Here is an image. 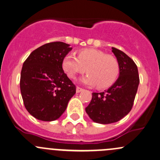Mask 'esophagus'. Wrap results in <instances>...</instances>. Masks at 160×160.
<instances>
[{
  "label": "esophagus",
  "mask_w": 160,
  "mask_h": 160,
  "mask_svg": "<svg viewBox=\"0 0 160 160\" xmlns=\"http://www.w3.org/2000/svg\"><path fill=\"white\" fill-rule=\"evenodd\" d=\"M83 88H80V87H77V89H76V91H77V93H80V92L83 91Z\"/></svg>",
  "instance_id": "1"
}]
</instances>
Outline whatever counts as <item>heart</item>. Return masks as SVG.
I'll use <instances>...</instances> for the list:
<instances>
[{"label": "heart", "mask_w": 160, "mask_h": 160, "mask_svg": "<svg viewBox=\"0 0 160 160\" xmlns=\"http://www.w3.org/2000/svg\"><path fill=\"white\" fill-rule=\"evenodd\" d=\"M62 67L70 78L86 71L88 74L80 79L83 84L100 89L107 88L113 84L120 74V64L117 59L103 51L93 48L83 49L76 58L67 54L62 61Z\"/></svg>", "instance_id": "heart-1"}]
</instances>
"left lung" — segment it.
I'll return each instance as SVG.
<instances>
[{
	"instance_id": "left-lung-1",
	"label": "left lung",
	"mask_w": 160,
	"mask_h": 160,
	"mask_svg": "<svg viewBox=\"0 0 160 160\" xmlns=\"http://www.w3.org/2000/svg\"><path fill=\"white\" fill-rule=\"evenodd\" d=\"M112 52L120 64V75L108 90L92 93L86 112L93 122L100 124L116 122L129 113L133 105L139 83L137 66L125 53L115 48Z\"/></svg>"
}]
</instances>
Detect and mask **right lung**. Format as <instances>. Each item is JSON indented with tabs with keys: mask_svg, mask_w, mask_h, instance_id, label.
I'll return each mask as SVG.
<instances>
[{
	"mask_svg": "<svg viewBox=\"0 0 160 160\" xmlns=\"http://www.w3.org/2000/svg\"><path fill=\"white\" fill-rule=\"evenodd\" d=\"M72 50L63 42H52L33 50L23 64L20 87L27 110L36 119L53 121L66 110L76 87L62 68Z\"/></svg>",
	"mask_w": 160,
	"mask_h": 160,
	"instance_id": "right-lung-1",
	"label": "right lung"
}]
</instances>
